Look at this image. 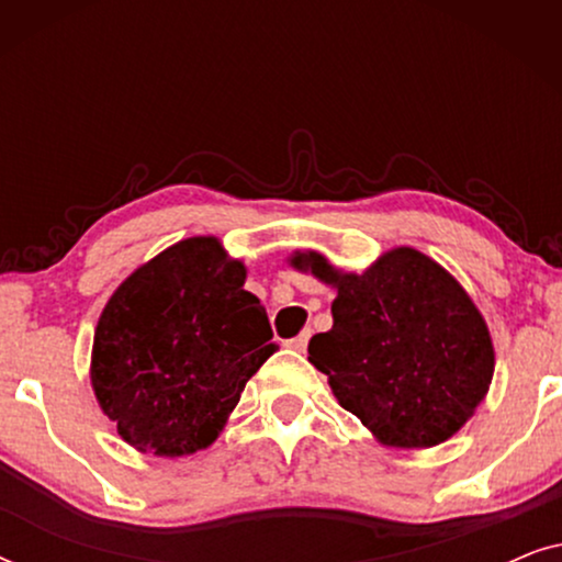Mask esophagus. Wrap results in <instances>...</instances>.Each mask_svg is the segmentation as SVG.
<instances>
[{
  "label": "esophagus",
  "mask_w": 562,
  "mask_h": 562,
  "mask_svg": "<svg viewBox=\"0 0 562 562\" xmlns=\"http://www.w3.org/2000/svg\"><path fill=\"white\" fill-rule=\"evenodd\" d=\"M310 337H312V329L306 327V329H302V333H299L296 337H291V340H289L286 345H289V348H294V350L302 352V350H306V345H310Z\"/></svg>",
  "instance_id": "1"
}]
</instances>
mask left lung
<instances>
[{
  "label": "left lung",
  "instance_id": "obj_1",
  "mask_svg": "<svg viewBox=\"0 0 562 562\" xmlns=\"http://www.w3.org/2000/svg\"><path fill=\"white\" fill-rule=\"evenodd\" d=\"M333 283V329L310 340L342 409L394 448H432L486 396L494 348L486 322L452 276L412 248L366 273H337L319 252L291 260Z\"/></svg>",
  "mask_w": 562,
  "mask_h": 562
}]
</instances>
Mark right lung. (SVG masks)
Here are the masks:
<instances>
[{
	"mask_svg": "<svg viewBox=\"0 0 562 562\" xmlns=\"http://www.w3.org/2000/svg\"><path fill=\"white\" fill-rule=\"evenodd\" d=\"M245 268L214 237L176 243L99 317L91 383L122 440L153 456L206 448L245 383L279 350Z\"/></svg>",
	"mask_w": 562,
	"mask_h": 562,
	"instance_id": "obj_1",
	"label": "right lung"
}]
</instances>
